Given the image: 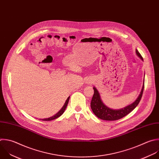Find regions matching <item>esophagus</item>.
<instances>
[{
	"mask_svg": "<svg viewBox=\"0 0 159 159\" xmlns=\"http://www.w3.org/2000/svg\"><path fill=\"white\" fill-rule=\"evenodd\" d=\"M88 83H89V84H90V83H92V81H89V82H88Z\"/></svg>",
	"mask_w": 159,
	"mask_h": 159,
	"instance_id": "obj_1",
	"label": "esophagus"
}]
</instances>
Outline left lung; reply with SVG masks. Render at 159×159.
<instances>
[{
	"label": "left lung",
	"instance_id": "left-lung-1",
	"mask_svg": "<svg viewBox=\"0 0 159 159\" xmlns=\"http://www.w3.org/2000/svg\"><path fill=\"white\" fill-rule=\"evenodd\" d=\"M136 54L142 60H143L142 56L140 55V54L137 50H136ZM93 89L94 90V93L93 95V97L90 102V107L93 114L98 118L102 120H117L126 116L137 106L142 97L143 89H144V84L143 85L140 94L139 95L137 99L132 104L128 105V106L124 108H122L119 110L111 109L107 107V106H105L101 100L98 90L96 89L95 87H93Z\"/></svg>",
	"mask_w": 159,
	"mask_h": 159
}]
</instances>
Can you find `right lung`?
I'll list each match as a JSON object with an SVG mask.
<instances>
[{"mask_svg": "<svg viewBox=\"0 0 159 159\" xmlns=\"http://www.w3.org/2000/svg\"><path fill=\"white\" fill-rule=\"evenodd\" d=\"M69 98H70V97H69L67 98V99L66 100V102H65L64 105V106L62 107V108L61 109V111H60L57 114H56L55 116H52V117H49V118H47V119H42V120H43V121H50V120H54V119H57V118L61 116H62V114L64 112V111H65V110H66V107H67V105L68 102H69Z\"/></svg>", "mask_w": 159, "mask_h": 159, "instance_id": "right-lung-1", "label": "right lung"}]
</instances>
